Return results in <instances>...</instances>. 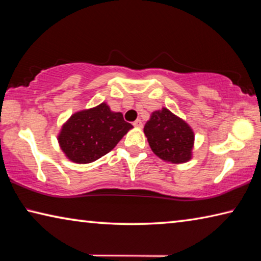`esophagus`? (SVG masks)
Listing matches in <instances>:
<instances>
[{
  "instance_id": "esophagus-1",
  "label": "esophagus",
  "mask_w": 261,
  "mask_h": 261,
  "mask_svg": "<svg viewBox=\"0 0 261 261\" xmlns=\"http://www.w3.org/2000/svg\"><path fill=\"white\" fill-rule=\"evenodd\" d=\"M134 126H136V127H143V122H141V120H136L134 122Z\"/></svg>"
}]
</instances>
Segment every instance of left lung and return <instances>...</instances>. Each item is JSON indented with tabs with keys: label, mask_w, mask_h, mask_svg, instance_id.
Segmentation results:
<instances>
[{
	"label": "left lung",
	"mask_w": 261,
	"mask_h": 261,
	"mask_svg": "<svg viewBox=\"0 0 261 261\" xmlns=\"http://www.w3.org/2000/svg\"><path fill=\"white\" fill-rule=\"evenodd\" d=\"M144 132L152 151L163 161L184 163L192 158V129L167 108L152 113Z\"/></svg>",
	"instance_id": "8db88e82"
}]
</instances>
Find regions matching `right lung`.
Here are the masks:
<instances>
[{
    "mask_svg": "<svg viewBox=\"0 0 261 261\" xmlns=\"http://www.w3.org/2000/svg\"><path fill=\"white\" fill-rule=\"evenodd\" d=\"M122 113H114L107 103L73 114L62 126L59 144L69 160L91 163L116 146L132 129Z\"/></svg>",
    "mask_w": 261,
    "mask_h": 261,
    "instance_id": "obj_1",
    "label": "right lung"
}]
</instances>
